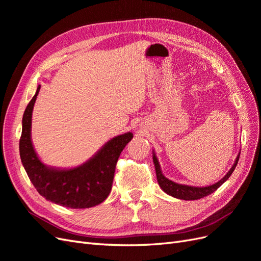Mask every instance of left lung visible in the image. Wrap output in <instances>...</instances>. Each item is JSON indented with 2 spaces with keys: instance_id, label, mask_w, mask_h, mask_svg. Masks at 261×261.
Masks as SVG:
<instances>
[{
  "instance_id": "obj_1",
  "label": "left lung",
  "mask_w": 261,
  "mask_h": 261,
  "mask_svg": "<svg viewBox=\"0 0 261 261\" xmlns=\"http://www.w3.org/2000/svg\"><path fill=\"white\" fill-rule=\"evenodd\" d=\"M152 159H153L154 168H155L158 184H159V186L161 187V189L165 194H168V195L174 197V198H177V199L197 200V199L203 198V197H206V196L212 194L213 192H216L217 189L221 185H222L225 180H227V178L231 176L233 171L236 168V164H238L239 159H240V154H238V156H236L234 164L232 165V168L230 169V171H228L222 178H221L219 181H217V183H215V184L209 185V186H203V187L178 184V183H175V181L169 179L168 177H165L164 174L162 173L160 163L156 159L154 150H152Z\"/></svg>"
}]
</instances>
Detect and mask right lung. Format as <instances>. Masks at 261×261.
I'll return each instance as SVG.
<instances>
[{
  "mask_svg": "<svg viewBox=\"0 0 261 261\" xmlns=\"http://www.w3.org/2000/svg\"><path fill=\"white\" fill-rule=\"evenodd\" d=\"M40 88L39 85L23 112L21 122L19 153L27 175L38 193L51 202L72 209L97 206L111 192L116 162L134 137L133 133H124L110 139L89 160L78 167L60 169L46 165L39 159L31 140V120Z\"/></svg>",
  "mask_w": 261,
  "mask_h": 261,
  "instance_id": "1",
  "label": "right lung"
}]
</instances>
